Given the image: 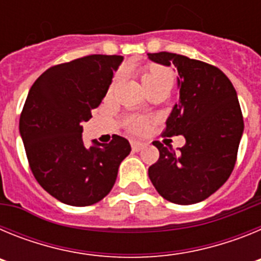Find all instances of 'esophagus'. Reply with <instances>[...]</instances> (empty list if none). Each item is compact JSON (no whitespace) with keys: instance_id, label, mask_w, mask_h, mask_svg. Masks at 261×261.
<instances>
[{"instance_id":"34e87169","label":"esophagus","mask_w":261,"mask_h":261,"mask_svg":"<svg viewBox=\"0 0 261 261\" xmlns=\"http://www.w3.org/2000/svg\"><path fill=\"white\" fill-rule=\"evenodd\" d=\"M144 146H145L144 142H140V141H132V149H133V151H140Z\"/></svg>"}]
</instances>
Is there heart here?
<instances>
[{
  "mask_svg": "<svg viewBox=\"0 0 261 261\" xmlns=\"http://www.w3.org/2000/svg\"><path fill=\"white\" fill-rule=\"evenodd\" d=\"M142 84L145 89H153L156 86H163V85H171L174 82V75L167 68H163L161 65H150L146 70L142 73ZM129 128L135 132H141L146 126L144 119L141 117H132L129 120Z\"/></svg>",
  "mask_w": 261,
  "mask_h": 261,
  "instance_id": "obj_1",
  "label": "heart"
}]
</instances>
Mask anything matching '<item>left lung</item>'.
Here are the masks:
<instances>
[{
    "label": "left lung",
    "instance_id": "1",
    "mask_svg": "<svg viewBox=\"0 0 261 261\" xmlns=\"http://www.w3.org/2000/svg\"><path fill=\"white\" fill-rule=\"evenodd\" d=\"M147 57L177 70L179 102L163 136L186 138L177 150L153 142L159 159L149 167V177L163 199L196 204L223 186L234 168L244 129L237 91L220 69L206 62L170 52Z\"/></svg>",
    "mask_w": 261,
    "mask_h": 261
}]
</instances>
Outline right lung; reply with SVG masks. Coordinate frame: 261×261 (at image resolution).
Wrapping results in <instances>:
<instances>
[{
  "mask_svg": "<svg viewBox=\"0 0 261 261\" xmlns=\"http://www.w3.org/2000/svg\"><path fill=\"white\" fill-rule=\"evenodd\" d=\"M123 56L91 55L45 70L34 82L19 119L31 171L49 195L73 206L93 205L110 193L120 163L130 153L126 138L110 144L82 140L84 121L102 103Z\"/></svg>",
  "mask_w": 261,
  "mask_h": 261,
  "instance_id": "obj_1",
  "label": "right lung"
}]
</instances>
